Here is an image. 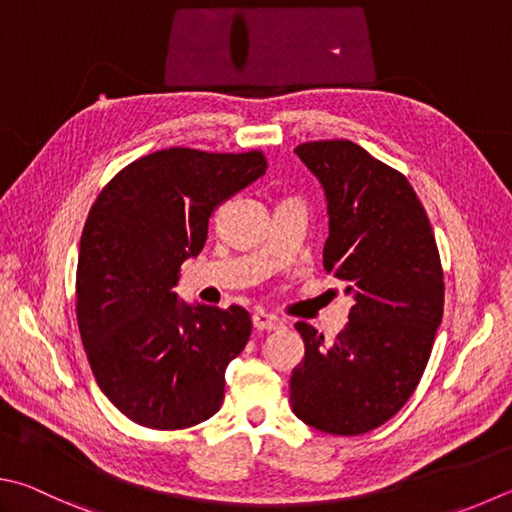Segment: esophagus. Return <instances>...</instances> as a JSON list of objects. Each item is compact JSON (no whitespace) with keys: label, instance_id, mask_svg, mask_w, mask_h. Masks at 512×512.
Masks as SVG:
<instances>
[{"label":"esophagus","instance_id":"esophagus-1","mask_svg":"<svg viewBox=\"0 0 512 512\" xmlns=\"http://www.w3.org/2000/svg\"><path fill=\"white\" fill-rule=\"evenodd\" d=\"M253 327H255L257 331H275V329H282V327H284V320L277 318V315L257 311V313L253 315Z\"/></svg>","mask_w":512,"mask_h":512}]
</instances>
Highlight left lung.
Returning a JSON list of instances; mask_svg holds the SVG:
<instances>
[{
    "label": "left lung",
    "instance_id": "left-lung-1",
    "mask_svg": "<svg viewBox=\"0 0 512 512\" xmlns=\"http://www.w3.org/2000/svg\"><path fill=\"white\" fill-rule=\"evenodd\" d=\"M329 208L324 271L353 295L349 322L327 345L297 322L304 358L291 376L295 416L315 430L358 436L410 401L443 318L439 248L410 181L360 145L295 147Z\"/></svg>",
    "mask_w": 512,
    "mask_h": 512
}]
</instances>
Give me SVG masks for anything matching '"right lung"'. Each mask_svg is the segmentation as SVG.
<instances>
[{
	"label": "right lung",
	"instance_id": "obj_1",
	"mask_svg": "<svg viewBox=\"0 0 512 512\" xmlns=\"http://www.w3.org/2000/svg\"><path fill=\"white\" fill-rule=\"evenodd\" d=\"M266 172L262 150L170 147L123 167L80 237L76 315L96 383L150 430H185L224 403L226 367L250 338L232 304L176 302L181 264L201 253L221 201Z\"/></svg>",
	"mask_w": 512,
	"mask_h": 512
}]
</instances>
